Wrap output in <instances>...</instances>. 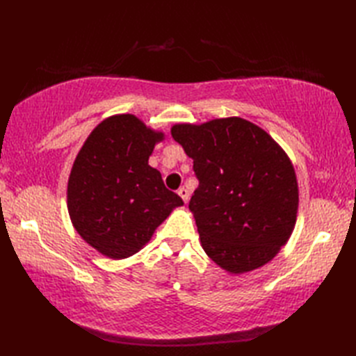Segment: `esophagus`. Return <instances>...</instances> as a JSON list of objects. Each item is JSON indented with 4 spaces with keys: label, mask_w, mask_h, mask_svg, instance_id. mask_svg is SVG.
<instances>
[{
    "label": "esophagus",
    "mask_w": 356,
    "mask_h": 356,
    "mask_svg": "<svg viewBox=\"0 0 356 356\" xmlns=\"http://www.w3.org/2000/svg\"><path fill=\"white\" fill-rule=\"evenodd\" d=\"M177 194L180 195V197H182V200L185 203H188V200H190V191H188L186 188H180V190L177 191Z\"/></svg>",
    "instance_id": "1"
}]
</instances>
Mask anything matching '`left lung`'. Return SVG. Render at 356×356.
Segmentation results:
<instances>
[{"mask_svg":"<svg viewBox=\"0 0 356 356\" xmlns=\"http://www.w3.org/2000/svg\"><path fill=\"white\" fill-rule=\"evenodd\" d=\"M171 136L199 179L190 211L203 251L234 275L269 263L297 222L298 182L286 151L237 116L176 124Z\"/></svg>","mask_w":356,"mask_h":356,"instance_id":"1","label":"left lung"}]
</instances>
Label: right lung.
Wrapping results in <instances>:
<instances>
[{"instance_id":"add662e5","label":"right lung","mask_w":356,"mask_h":356,"mask_svg":"<svg viewBox=\"0 0 356 356\" xmlns=\"http://www.w3.org/2000/svg\"><path fill=\"white\" fill-rule=\"evenodd\" d=\"M165 134L134 115H115L90 133L74 159L67 208L74 229L97 252L122 260L139 252L171 211L184 205L148 165Z\"/></svg>"}]
</instances>
